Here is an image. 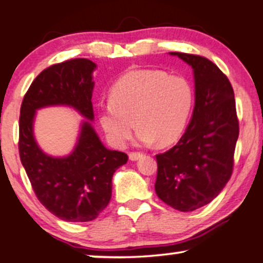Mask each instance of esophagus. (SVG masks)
Segmentation results:
<instances>
[{"instance_id":"obj_1","label":"esophagus","mask_w":263,"mask_h":263,"mask_svg":"<svg viewBox=\"0 0 263 263\" xmlns=\"http://www.w3.org/2000/svg\"><path fill=\"white\" fill-rule=\"evenodd\" d=\"M142 156H143L142 153H138V152H132V153H129V154H128L129 160H132V161L138 160V159H141Z\"/></svg>"}]
</instances>
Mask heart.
<instances>
[{"label":"heart","mask_w":263,"mask_h":263,"mask_svg":"<svg viewBox=\"0 0 263 263\" xmlns=\"http://www.w3.org/2000/svg\"><path fill=\"white\" fill-rule=\"evenodd\" d=\"M193 101L192 86L182 76L153 69L131 70L112 85L110 103L99 109L98 120L116 148L127 144L135 124L139 143L167 145L183 132Z\"/></svg>","instance_id":"1"}]
</instances>
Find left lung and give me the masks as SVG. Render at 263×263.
I'll return each mask as SVG.
<instances>
[{
	"label": "left lung",
	"mask_w": 263,
	"mask_h": 263,
	"mask_svg": "<svg viewBox=\"0 0 263 263\" xmlns=\"http://www.w3.org/2000/svg\"><path fill=\"white\" fill-rule=\"evenodd\" d=\"M170 54L192 66L195 105L177 144L156 155L155 192L171 208L189 212L214 200L231 178L239 121L233 87L217 65L197 54Z\"/></svg>",
	"instance_id": "8db88e82"
}]
</instances>
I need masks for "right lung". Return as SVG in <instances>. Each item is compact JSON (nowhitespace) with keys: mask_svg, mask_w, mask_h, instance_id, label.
<instances>
[{"mask_svg":"<svg viewBox=\"0 0 263 263\" xmlns=\"http://www.w3.org/2000/svg\"><path fill=\"white\" fill-rule=\"evenodd\" d=\"M97 65L85 58L70 59L40 72L25 93L19 118V155L36 197L63 221L88 222L98 217L111 198L114 172L127 154L105 148L91 122L95 119L92 72ZM51 105L74 107L84 117L70 155L55 158L35 143V110Z\"/></svg>","mask_w":263,"mask_h":263,"instance_id":"add662e5","label":"right lung"}]
</instances>
